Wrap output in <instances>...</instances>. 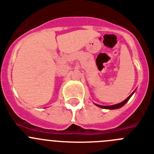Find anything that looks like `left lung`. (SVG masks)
<instances>
[{"instance_id":"obj_1","label":"left lung","mask_w":154,"mask_h":154,"mask_svg":"<svg viewBox=\"0 0 154 154\" xmlns=\"http://www.w3.org/2000/svg\"><path fill=\"white\" fill-rule=\"evenodd\" d=\"M133 92L131 94V95H130V96H128V98H126L124 101H123L122 103H118V104L112 105V106H100V105H96V106H99V107H100V108L107 109H116L121 108V107L123 106H124V105L126 104V103H127V101L130 99V97L132 96V95L133 94Z\"/></svg>"}]
</instances>
